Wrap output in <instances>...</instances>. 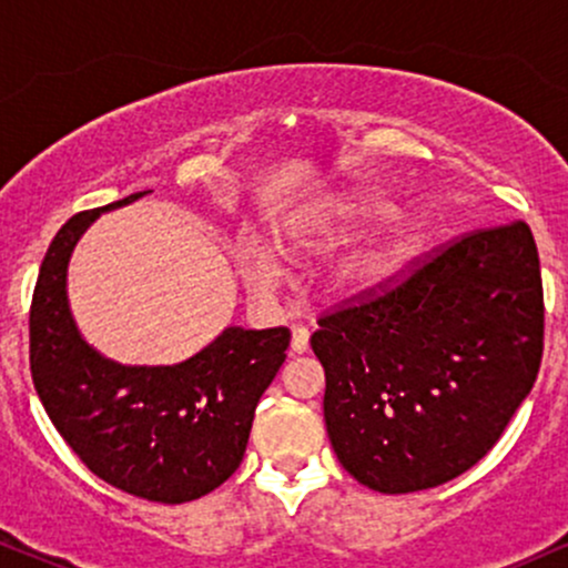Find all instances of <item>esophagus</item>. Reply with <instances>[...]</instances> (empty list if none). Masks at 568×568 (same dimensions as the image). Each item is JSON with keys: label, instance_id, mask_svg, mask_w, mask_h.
<instances>
[{"label": "esophagus", "instance_id": "34e87169", "mask_svg": "<svg viewBox=\"0 0 568 568\" xmlns=\"http://www.w3.org/2000/svg\"><path fill=\"white\" fill-rule=\"evenodd\" d=\"M310 347V328L306 325H293L291 328V349L296 352V355H302Z\"/></svg>", "mask_w": 568, "mask_h": 568}]
</instances>
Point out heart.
Returning <instances> with one entry per match:
<instances>
[{
	"label": "heart",
	"instance_id": "obj_1",
	"mask_svg": "<svg viewBox=\"0 0 568 568\" xmlns=\"http://www.w3.org/2000/svg\"><path fill=\"white\" fill-rule=\"evenodd\" d=\"M389 205L374 194L347 192L338 194L317 213L315 219L304 221L296 230V240L302 245H323L342 240L355 226L371 219L387 216ZM429 240V224L425 219L395 221L389 230L376 234L374 240L363 243L336 266V283L349 291H366L393 277L403 264L410 262ZM245 277L253 285H270L275 280V270L253 245H245L240 253Z\"/></svg>",
	"mask_w": 568,
	"mask_h": 568
}]
</instances>
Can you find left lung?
<instances>
[{
	"instance_id": "obj_1",
	"label": "left lung",
	"mask_w": 568,
	"mask_h": 568,
	"mask_svg": "<svg viewBox=\"0 0 568 568\" xmlns=\"http://www.w3.org/2000/svg\"><path fill=\"white\" fill-rule=\"evenodd\" d=\"M331 446L357 484L408 494L491 452L537 382L542 272L526 221L475 230L321 312Z\"/></svg>"
}]
</instances>
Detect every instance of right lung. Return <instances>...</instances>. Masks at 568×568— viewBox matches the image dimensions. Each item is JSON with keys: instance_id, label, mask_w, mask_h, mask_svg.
Segmentation results:
<instances>
[{"instance_id": "add662e5", "label": "right lung", "mask_w": 568, "mask_h": 568, "mask_svg": "<svg viewBox=\"0 0 568 568\" xmlns=\"http://www.w3.org/2000/svg\"><path fill=\"white\" fill-rule=\"evenodd\" d=\"M141 194L77 213L58 230L31 298L29 363L50 422L90 473L133 497L181 505L240 467L291 331L226 328L200 355L160 368L120 366L90 349L67 302L71 247L90 221Z\"/></svg>"}]
</instances>
